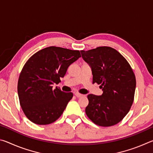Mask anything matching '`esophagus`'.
Here are the masks:
<instances>
[{
  "mask_svg": "<svg viewBox=\"0 0 153 153\" xmlns=\"http://www.w3.org/2000/svg\"><path fill=\"white\" fill-rule=\"evenodd\" d=\"M75 95H76V97H81L83 96V94H80V93H78V92L75 93Z\"/></svg>",
  "mask_w": 153,
  "mask_h": 153,
  "instance_id": "1",
  "label": "esophagus"
}]
</instances>
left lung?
<instances>
[{
  "label": "left lung",
  "mask_w": 153,
  "mask_h": 153,
  "mask_svg": "<svg viewBox=\"0 0 153 153\" xmlns=\"http://www.w3.org/2000/svg\"><path fill=\"white\" fill-rule=\"evenodd\" d=\"M82 58L92 68V83L100 84L101 96L88 95V117L102 127L116 125L125 117L134 99L136 76L128 61L109 46L81 51Z\"/></svg>",
  "instance_id": "left-lung-1"
}]
</instances>
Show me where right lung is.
I'll list each match as a JSON object with an SVG mask.
<instances>
[{
  "label": "right lung",
  "instance_id": "obj_1",
  "mask_svg": "<svg viewBox=\"0 0 153 153\" xmlns=\"http://www.w3.org/2000/svg\"><path fill=\"white\" fill-rule=\"evenodd\" d=\"M80 56L79 51L49 46L31 56L21 71L17 83L19 103L25 115L38 125H48L58 120L72 97L59 84L67 69Z\"/></svg>",
  "mask_w": 153,
  "mask_h": 153
}]
</instances>
